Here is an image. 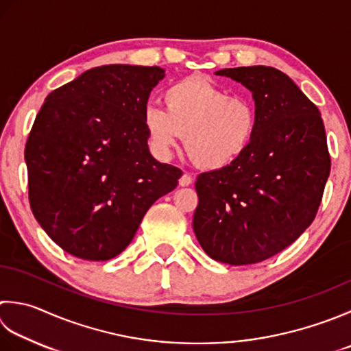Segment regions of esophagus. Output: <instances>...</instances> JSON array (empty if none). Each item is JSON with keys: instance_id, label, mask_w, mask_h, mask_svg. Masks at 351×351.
Returning <instances> with one entry per match:
<instances>
[{"instance_id": "esophagus-1", "label": "esophagus", "mask_w": 351, "mask_h": 351, "mask_svg": "<svg viewBox=\"0 0 351 351\" xmlns=\"http://www.w3.org/2000/svg\"><path fill=\"white\" fill-rule=\"evenodd\" d=\"M191 182H193V178H191V175L187 173V171H185V173L180 178V185H181V187H189Z\"/></svg>"}]
</instances>
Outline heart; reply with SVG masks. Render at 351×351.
Masks as SVG:
<instances>
[{
    "mask_svg": "<svg viewBox=\"0 0 351 351\" xmlns=\"http://www.w3.org/2000/svg\"><path fill=\"white\" fill-rule=\"evenodd\" d=\"M162 100L166 109H143L150 149L160 158L170 156L184 135L185 150L196 166L221 170L248 152L258 134L256 101L248 95H230L202 75L171 84Z\"/></svg>",
    "mask_w": 351,
    "mask_h": 351,
    "instance_id": "1",
    "label": "heart"
}]
</instances>
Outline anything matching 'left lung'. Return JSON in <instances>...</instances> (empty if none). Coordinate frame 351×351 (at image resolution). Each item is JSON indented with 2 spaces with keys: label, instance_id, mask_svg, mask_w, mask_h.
Here are the masks:
<instances>
[{
  "label": "left lung",
  "instance_id": "left-lung-1",
  "mask_svg": "<svg viewBox=\"0 0 351 351\" xmlns=\"http://www.w3.org/2000/svg\"><path fill=\"white\" fill-rule=\"evenodd\" d=\"M216 74L250 89L260 126L237 162L196 178L193 230L216 262L252 265L287 248L317 216L330 173L326 129L318 108L277 68Z\"/></svg>",
  "mask_w": 351,
  "mask_h": 351
}]
</instances>
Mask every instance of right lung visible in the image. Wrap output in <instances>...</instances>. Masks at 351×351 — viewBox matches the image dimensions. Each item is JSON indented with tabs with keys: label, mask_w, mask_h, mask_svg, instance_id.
<instances>
[{
	"label": "right lung",
	"mask_w": 351,
	"mask_h": 351,
	"mask_svg": "<svg viewBox=\"0 0 351 351\" xmlns=\"http://www.w3.org/2000/svg\"><path fill=\"white\" fill-rule=\"evenodd\" d=\"M160 66L103 65L47 95L25 143L29 201L54 243L105 262L182 176L147 147L143 109Z\"/></svg>",
	"instance_id": "obj_1"
}]
</instances>
